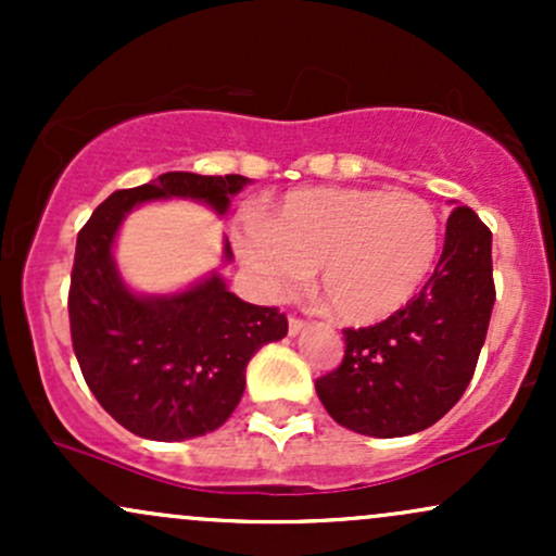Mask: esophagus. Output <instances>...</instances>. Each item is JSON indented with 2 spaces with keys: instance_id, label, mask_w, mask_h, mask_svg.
<instances>
[{
  "instance_id": "1",
  "label": "esophagus",
  "mask_w": 556,
  "mask_h": 556,
  "mask_svg": "<svg viewBox=\"0 0 556 556\" xmlns=\"http://www.w3.org/2000/svg\"><path fill=\"white\" fill-rule=\"evenodd\" d=\"M305 329V321L303 318H295V316H290V321H287V331H290V337H298L300 331Z\"/></svg>"
}]
</instances>
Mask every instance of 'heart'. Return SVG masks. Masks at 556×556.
Wrapping results in <instances>:
<instances>
[{"label": "heart", "mask_w": 556, "mask_h": 556, "mask_svg": "<svg viewBox=\"0 0 556 556\" xmlns=\"http://www.w3.org/2000/svg\"><path fill=\"white\" fill-rule=\"evenodd\" d=\"M238 253L274 300L316 271L324 308L366 327L407 305L426 282L439 253V216L407 190L303 188L242 229Z\"/></svg>", "instance_id": "b5f03b06"}]
</instances>
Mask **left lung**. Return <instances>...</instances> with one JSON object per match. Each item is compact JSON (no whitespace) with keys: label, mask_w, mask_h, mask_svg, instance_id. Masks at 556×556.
<instances>
[{"label":"left lung","mask_w":556,"mask_h":556,"mask_svg":"<svg viewBox=\"0 0 556 556\" xmlns=\"http://www.w3.org/2000/svg\"><path fill=\"white\" fill-rule=\"evenodd\" d=\"M491 308V232L473 208L455 206L429 282L387 321L344 329V358L316 381L318 400L337 424L363 437L429 429L470 384Z\"/></svg>","instance_id":"8db88e82"}]
</instances>
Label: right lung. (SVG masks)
Returning <instances> with one entry per match:
<instances>
[{
  "mask_svg": "<svg viewBox=\"0 0 556 556\" xmlns=\"http://www.w3.org/2000/svg\"><path fill=\"white\" fill-rule=\"evenodd\" d=\"M248 182L167 172L112 193L80 229L67 303L75 358L93 397L136 437L182 442L227 424L245 392L248 361L282 340L287 318L240 300L219 271L175 292H138L114 261L119 227L143 203L175 198L225 216ZM222 261H232L227 238Z\"/></svg>",
  "mask_w": 556,
  "mask_h": 556,
  "instance_id": "obj_1",
  "label": "right lung"
}]
</instances>
